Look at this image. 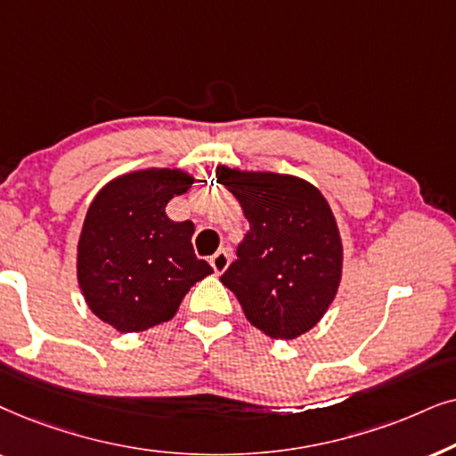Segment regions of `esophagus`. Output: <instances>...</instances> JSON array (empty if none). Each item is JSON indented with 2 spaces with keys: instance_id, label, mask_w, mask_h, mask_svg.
<instances>
[{
  "instance_id": "esophagus-1",
  "label": "esophagus",
  "mask_w": 456,
  "mask_h": 456,
  "mask_svg": "<svg viewBox=\"0 0 456 456\" xmlns=\"http://www.w3.org/2000/svg\"><path fill=\"white\" fill-rule=\"evenodd\" d=\"M229 260H232V254H229L227 250H218L215 256L210 258V265H212V269H215L216 275H221V273L227 269Z\"/></svg>"
}]
</instances>
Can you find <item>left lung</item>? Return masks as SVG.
Listing matches in <instances>:
<instances>
[{
  "label": "left lung",
  "instance_id": "8db88e82",
  "mask_svg": "<svg viewBox=\"0 0 456 456\" xmlns=\"http://www.w3.org/2000/svg\"><path fill=\"white\" fill-rule=\"evenodd\" d=\"M250 232L221 275L246 319L277 339H294L323 317L342 277V240L317 187L289 175L218 167Z\"/></svg>",
  "mask_w": 456,
  "mask_h": 456
}]
</instances>
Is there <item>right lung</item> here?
<instances>
[{
	"label": "right lung",
	"instance_id": "obj_1",
	"mask_svg": "<svg viewBox=\"0 0 456 456\" xmlns=\"http://www.w3.org/2000/svg\"><path fill=\"white\" fill-rule=\"evenodd\" d=\"M191 183L177 168L137 171L110 181L89 206L78 240V285L94 314L118 331L173 319L191 285L212 273L193 252V223H175L165 212Z\"/></svg>",
	"mask_w": 456,
	"mask_h": 456
}]
</instances>
